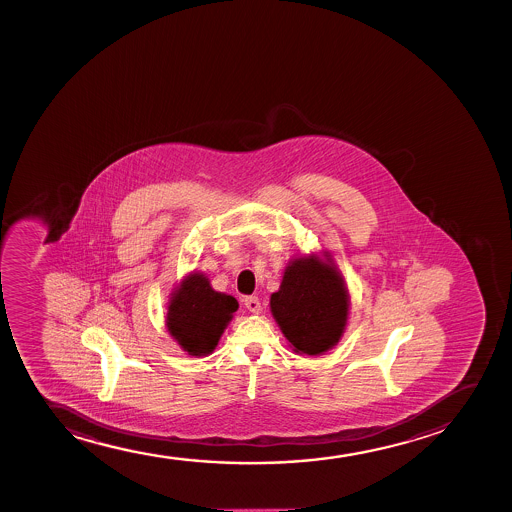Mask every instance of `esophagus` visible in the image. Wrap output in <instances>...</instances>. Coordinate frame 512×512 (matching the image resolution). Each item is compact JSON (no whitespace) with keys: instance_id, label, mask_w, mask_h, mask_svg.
I'll return each mask as SVG.
<instances>
[{"instance_id":"esophagus-1","label":"esophagus","mask_w":512,"mask_h":512,"mask_svg":"<svg viewBox=\"0 0 512 512\" xmlns=\"http://www.w3.org/2000/svg\"><path fill=\"white\" fill-rule=\"evenodd\" d=\"M244 306L251 312L261 311V302H259L258 297H254V295H247L246 299H244Z\"/></svg>"}]
</instances>
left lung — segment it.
I'll use <instances>...</instances> for the list:
<instances>
[{"mask_svg": "<svg viewBox=\"0 0 512 512\" xmlns=\"http://www.w3.org/2000/svg\"><path fill=\"white\" fill-rule=\"evenodd\" d=\"M271 312L295 352L319 355L340 340L348 294L335 266L314 256L295 259L271 295Z\"/></svg>", "mask_w": 512, "mask_h": 512, "instance_id": "left-lung-1", "label": "left lung"}]
</instances>
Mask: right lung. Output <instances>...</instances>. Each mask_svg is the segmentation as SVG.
<instances>
[{"mask_svg":"<svg viewBox=\"0 0 512 512\" xmlns=\"http://www.w3.org/2000/svg\"><path fill=\"white\" fill-rule=\"evenodd\" d=\"M237 307L232 295L215 292L205 275L193 273L174 292L167 328L189 355H208Z\"/></svg>","mask_w":512,"mask_h":512,"instance_id":"add662e5","label":"right lung"}]
</instances>
